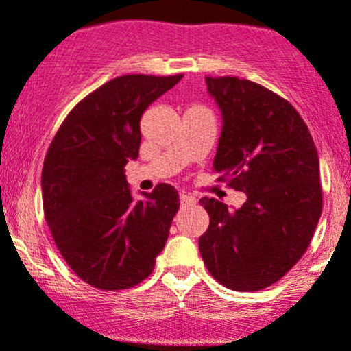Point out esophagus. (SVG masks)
<instances>
[{
  "mask_svg": "<svg viewBox=\"0 0 351 351\" xmlns=\"http://www.w3.org/2000/svg\"><path fill=\"white\" fill-rule=\"evenodd\" d=\"M196 203V199H194V196H191V194H180V204L182 206H189V204H194Z\"/></svg>",
  "mask_w": 351,
  "mask_h": 351,
  "instance_id": "34e87169",
  "label": "esophagus"
}]
</instances>
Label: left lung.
<instances>
[{
	"label": "left lung",
	"mask_w": 351,
	"mask_h": 351,
	"mask_svg": "<svg viewBox=\"0 0 351 351\" xmlns=\"http://www.w3.org/2000/svg\"><path fill=\"white\" fill-rule=\"evenodd\" d=\"M221 110L213 171L247 194L239 210L201 197L210 227L199 252L217 282L256 292L285 276L307 251L322 211L319 157L289 100L251 80L206 76Z\"/></svg>",
	"instance_id": "obj_1"
}]
</instances>
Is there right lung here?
<instances>
[{
	"label": "right lung",
	"mask_w": 351,
	"mask_h": 351,
	"mask_svg": "<svg viewBox=\"0 0 351 351\" xmlns=\"http://www.w3.org/2000/svg\"><path fill=\"white\" fill-rule=\"evenodd\" d=\"M182 75H124L80 100L58 130L43 167L44 217L76 276L124 290L152 275L179 210L171 184L134 203L124 167L136 160L140 119Z\"/></svg>",
	"instance_id": "right-lung-1"
}]
</instances>
